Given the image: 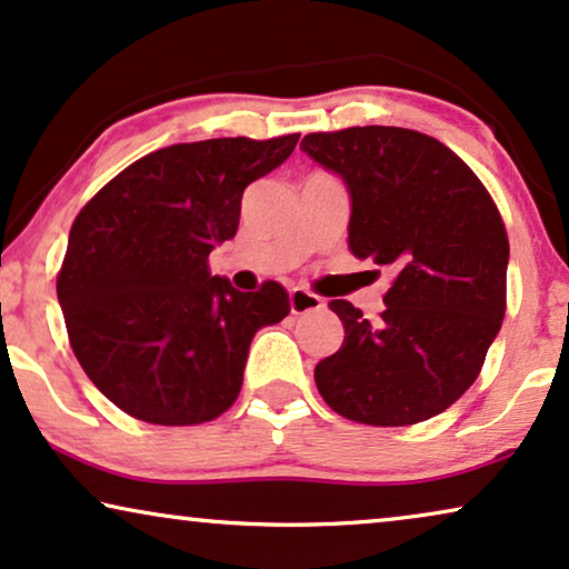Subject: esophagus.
<instances>
[{"mask_svg":"<svg viewBox=\"0 0 569 569\" xmlns=\"http://www.w3.org/2000/svg\"><path fill=\"white\" fill-rule=\"evenodd\" d=\"M289 305L293 315H305V312H315V309L322 307V299L315 297L305 289H291L289 291Z\"/></svg>","mask_w":569,"mask_h":569,"instance_id":"34e87169","label":"esophagus"}]
</instances>
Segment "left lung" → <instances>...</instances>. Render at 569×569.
I'll use <instances>...</instances> for the list:
<instances>
[{
    "instance_id": "obj_1",
    "label": "left lung",
    "mask_w": 569,
    "mask_h": 569,
    "mask_svg": "<svg viewBox=\"0 0 569 569\" xmlns=\"http://www.w3.org/2000/svg\"><path fill=\"white\" fill-rule=\"evenodd\" d=\"M349 191V249L393 272L376 320L333 299L343 343L315 368L330 409L365 426H412L478 378L505 320L509 241L478 176L441 141L393 126L301 139Z\"/></svg>"
}]
</instances>
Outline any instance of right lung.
<instances>
[{
    "label": "right lung",
    "instance_id": "add662e5",
    "mask_svg": "<svg viewBox=\"0 0 569 569\" xmlns=\"http://www.w3.org/2000/svg\"><path fill=\"white\" fill-rule=\"evenodd\" d=\"M297 141L172 143L128 164L78 212L57 301L86 376L136 420L220 417L241 391L251 338L289 315L276 280L239 291L207 270V257L236 236L243 189Z\"/></svg>",
    "mask_w": 569,
    "mask_h": 569
}]
</instances>
